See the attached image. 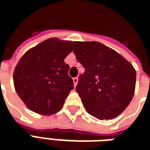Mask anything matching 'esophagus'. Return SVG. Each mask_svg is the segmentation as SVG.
Masks as SVG:
<instances>
[{
	"label": "esophagus",
	"mask_w": 150,
	"mask_h": 150,
	"mask_svg": "<svg viewBox=\"0 0 150 150\" xmlns=\"http://www.w3.org/2000/svg\"><path fill=\"white\" fill-rule=\"evenodd\" d=\"M73 81H74V86H76L77 85V81H78V78L77 77H74L73 79Z\"/></svg>",
	"instance_id": "1"
}]
</instances>
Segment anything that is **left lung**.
I'll return each mask as SVG.
<instances>
[{
  "label": "left lung",
  "mask_w": 150,
  "mask_h": 150,
  "mask_svg": "<svg viewBox=\"0 0 150 150\" xmlns=\"http://www.w3.org/2000/svg\"><path fill=\"white\" fill-rule=\"evenodd\" d=\"M76 60L85 68L76 91L86 111L99 120L120 115L135 92L136 71L115 50L97 41H74Z\"/></svg>",
  "instance_id": "8db88e82"
}]
</instances>
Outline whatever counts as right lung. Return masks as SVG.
<instances>
[{"mask_svg":"<svg viewBox=\"0 0 150 150\" xmlns=\"http://www.w3.org/2000/svg\"><path fill=\"white\" fill-rule=\"evenodd\" d=\"M74 42L57 38L44 40L21 57L13 72L16 92L28 109L41 115H52L62 110L74 88L64 58Z\"/></svg>","mask_w":150,"mask_h":150,"instance_id":"1","label":"right lung"}]
</instances>
